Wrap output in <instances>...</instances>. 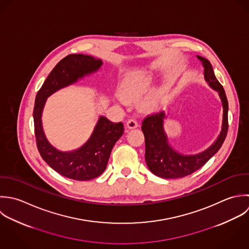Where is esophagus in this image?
Returning a JSON list of instances; mask_svg holds the SVG:
<instances>
[{
    "mask_svg": "<svg viewBox=\"0 0 249 249\" xmlns=\"http://www.w3.org/2000/svg\"><path fill=\"white\" fill-rule=\"evenodd\" d=\"M126 126H127V128H129V129L136 128V127L138 126V123H137V121H136V120H134V119H130V120H128V121H127V123H126Z\"/></svg>",
    "mask_w": 249,
    "mask_h": 249,
    "instance_id": "esophagus-1",
    "label": "esophagus"
}]
</instances>
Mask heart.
<instances>
[{
    "instance_id": "obj_1",
    "label": "heart",
    "mask_w": 249,
    "mask_h": 249,
    "mask_svg": "<svg viewBox=\"0 0 249 249\" xmlns=\"http://www.w3.org/2000/svg\"><path fill=\"white\" fill-rule=\"evenodd\" d=\"M151 84L150 78L145 75H135L128 79L123 89V96L125 100L134 101L149 89Z\"/></svg>"
}]
</instances>
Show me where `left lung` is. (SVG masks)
<instances>
[{"instance_id":"1","label":"left lung","mask_w":249,"mask_h":249,"mask_svg":"<svg viewBox=\"0 0 249 249\" xmlns=\"http://www.w3.org/2000/svg\"><path fill=\"white\" fill-rule=\"evenodd\" d=\"M203 63L205 79L212 88L218 91L223 105V122L220 135L215 143L202 154L196 156H182L175 152L168 144L163 131L164 112L148 115L142 122V131L145 136V160L150 171L158 177L164 178H177L188 176L213 158L221 148L228 131V100L222 85L216 79L211 63L198 56Z\"/></svg>"}]
</instances>
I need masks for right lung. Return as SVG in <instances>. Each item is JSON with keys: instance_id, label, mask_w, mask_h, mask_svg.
<instances>
[{"instance_id": "obj_1", "label": "right lung", "mask_w": 249, "mask_h": 249, "mask_svg": "<svg viewBox=\"0 0 249 249\" xmlns=\"http://www.w3.org/2000/svg\"><path fill=\"white\" fill-rule=\"evenodd\" d=\"M101 60L82 54H71L61 60L36 93L34 107L35 135L43 160L59 174L76 180H89L100 176L108 163L115 143L124 133L122 122L113 123L100 117L89 141L77 151L62 153L53 148L42 130L41 112L46 98L59 89L74 83L85 74L97 71Z\"/></svg>"}]
</instances>
